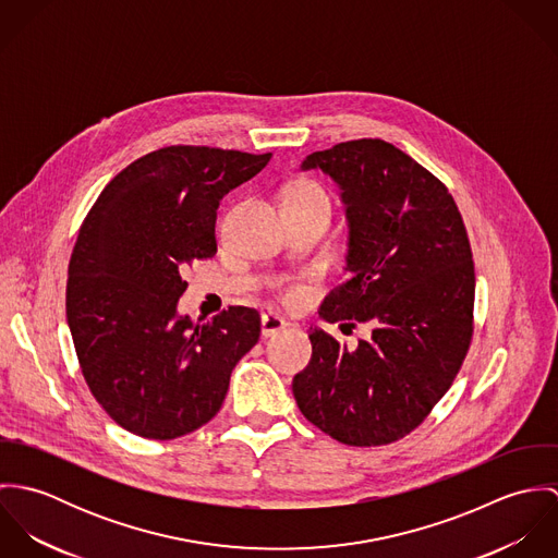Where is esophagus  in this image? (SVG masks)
Masks as SVG:
<instances>
[{
  "label": "esophagus",
  "mask_w": 558,
  "mask_h": 558,
  "mask_svg": "<svg viewBox=\"0 0 558 558\" xmlns=\"http://www.w3.org/2000/svg\"><path fill=\"white\" fill-rule=\"evenodd\" d=\"M283 328H286V322L279 316H275V314H264L262 316V339L277 337Z\"/></svg>",
  "instance_id": "34e87169"
}]
</instances>
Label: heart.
<instances>
[{"instance_id": "heart-1", "label": "heart", "mask_w": 558, "mask_h": 558, "mask_svg": "<svg viewBox=\"0 0 558 558\" xmlns=\"http://www.w3.org/2000/svg\"><path fill=\"white\" fill-rule=\"evenodd\" d=\"M283 204H294V206H326L330 208V197L326 193V189L316 182V180H296L294 184H290L283 193ZM272 288L277 290L279 299L286 303V305H296L305 290L290 281V279H277L272 281Z\"/></svg>"}]
</instances>
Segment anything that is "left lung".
I'll return each instance as SVG.
<instances>
[{
	"label": "left lung",
	"mask_w": 558,
	"mask_h": 558,
	"mask_svg": "<svg viewBox=\"0 0 558 558\" xmlns=\"http://www.w3.org/2000/svg\"><path fill=\"white\" fill-rule=\"evenodd\" d=\"M301 169L335 180L350 228L348 281L324 299L319 316L367 322L372 337L348 350L312 330L314 354L292 391L330 438L389 445L421 425L466 359L475 305L466 228L447 186L383 140L337 144Z\"/></svg>",
	"instance_id": "obj_1"
}]
</instances>
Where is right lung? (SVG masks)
<instances>
[{
	"label": "right lung",
	"instance_id": "add662e5",
	"mask_svg": "<svg viewBox=\"0 0 558 558\" xmlns=\"http://www.w3.org/2000/svg\"><path fill=\"white\" fill-rule=\"evenodd\" d=\"M270 157L160 148L122 169L87 213L69 264L66 319L92 396L126 432L171 440L208 423L257 343L255 310L193 322L178 301L189 286L182 270L217 253L219 202Z\"/></svg>",
	"mask_w": 558,
	"mask_h": 558
}]
</instances>
